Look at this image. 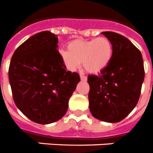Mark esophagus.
Masks as SVG:
<instances>
[{
  "instance_id": "esophagus-1",
  "label": "esophagus",
  "mask_w": 153,
  "mask_h": 153,
  "mask_svg": "<svg viewBox=\"0 0 153 153\" xmlns=\"http://www.w3.org/2000/svg\"><path fill=\"white\" fill-rule=\"evenodd\" d=\"M80 79H81V80L83 81V82H86L87 81V77L84 76V75H82V74H81L80 75Z\"/></svg>"
}]
</instances>
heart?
Instances as JSON below:
<instances>
[{
  "label": "heart",
  "mask_w": 153,
  "mask_h": 153,
  "mask_svg": "<svg viewBox=\"0 0 153 153\" xmlns=\"http://www.w3.org/2000/svg\"><path fill=\"white\" fill-rule=\"evenodd\" d=\"M68 51L60 52L61 60L67 69L75 71L82 62L88 73L99 74L109 66L113 56L112 43L106 37L93 39H74L68 44Z\"/></svg>",
  "instance_id": "b5f03b06"
}]
</instances>
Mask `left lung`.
Returning a JSON list of instances; mask_svg holds the SVG:
<instances>
[{
	"instance_id": "1",
	"label": "left lung",
	"mask_w": 153,
	"mask_h": 153,
	"mask_svg": "<svg viewBox=\"0 0 153 153\" xmlns=\"http://www.w3.org/2000/svg\"><path fill=\"white\" fill-rule=\"evenodd\" d=\"M112 43L114 56L99 76L88 75L89 110L95 118L117 123L126 117L139 100L145 78L141 52L128 38L102 32Z\"/></svg>"
}]
</instances>
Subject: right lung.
I'll return each instance as SVG.
<instances>
[{"label": "right lung", "mask_w": 153, "mask_h": 153, "mask_svg": "<svg viewBox=\"0 0 153 153\" xmlns=\"http://www.w3.org/2000/svg\"><path fill=\"white\" fill-rule=\"evenodd\" d=\"M58 38L50 31L29 37L15 51L8 71L14 101L32 121L48 124L66 114L68 101L80 82L66 70L57 48Z\"/></svg>", "instance_id": "obj_1"}]
</instances>
